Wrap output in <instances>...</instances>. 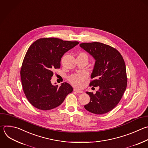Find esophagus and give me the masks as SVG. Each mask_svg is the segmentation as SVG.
I'll return each instance as SVG.
<instances>
[{"mask_svg": "<svg viewBox=\"0 0 148 148\" xmlns=\"http://www.w3.org/2000/svg\"><path fill=\"white\" fill-rule=\"evenodd\" d=\"M74 91L75 92H77V93H81L83 92L82 90H79V89H78L77 88H74Z\"/></svg>", "mask_w": 148, "mask_h": 148, "instance_id": "esophagus-1", "label": "esophagus"}]
</instances>
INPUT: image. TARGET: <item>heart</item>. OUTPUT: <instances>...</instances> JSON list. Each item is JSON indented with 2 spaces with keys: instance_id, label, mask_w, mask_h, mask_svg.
<instances>
[{
  "instance_id": "b5f03b06",
  "label": "heart",
  "mask_w": 148,
  "mask_h": 148,
  "mask_svg": "<svg viewBox=\"0 0 148 148\" xmlns=\"http://www.w3.org/2000/svg\"><path fill=\"white\" fill-rule=\"evenodd\" d=\"M79 55H83L88 59V56L85 53H81ZM86 79V75L83 73L74 74L71 76L69 78V80L71 82V83L73 85L77 86L78 87H81L84 84V82H85Z\"/></svg>"
}]
</instances>
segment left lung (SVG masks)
Listing matches in <instances>:
<instances>
[{"instance_id": "8db88e82", "label": "left lung", "mask_w": 148, "mask_h": 148, "mask_svg": "<svg viewBox=\"0 0 148 148\" xmlns=\"http://www.w3.org/2000/svg\"><path fill=\"white\" fill-rule=\"evenodd\" d=\"M81 48L95 60L90 86H99L96 93L86 92L90 102L85 109L96 114L106 113L119 103L127 88L126 67L120 52L113 47L100 42L83 43Z\"/></svg>"}]
</instances>
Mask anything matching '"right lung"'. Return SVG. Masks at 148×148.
I'll return each instance as SVG.
<instances>
[{"instance_id": "add662e5", "label": "right lung", "mask_w": 148, "mask_h": 148, "mask_svg": "<svg viewBox=\"0 0 148 148\" xmlns=\"http://www.w3.org/2000/svg\"><path fill=\"white\" fill-rule=\"evenodd\" d=\"M79 43L55 38H40L29 47L21 71L22 86L26 97L35 108L49 110L60 106L73 90L68 83L53 85V70L60 67L64 54Z\"/></svg>"}]
</instances>
